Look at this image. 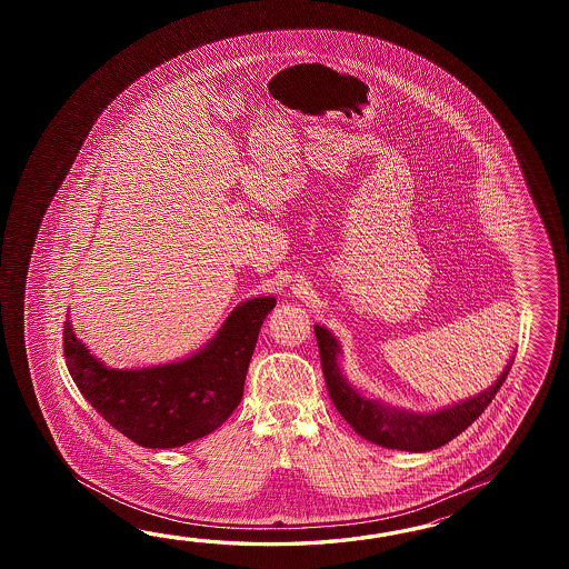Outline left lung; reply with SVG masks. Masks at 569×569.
Returning a JSON list of instances; mask_svg holds the SVG:
<instances>
[{"instance_id": "8db88e82", "label": "left lung", "mask_w": 569, "mask_h": 569, "mask_svg": "<svg viewBox=\"0 0 569 569\" xmlns=\"http://www.w3.org/2000/svg\"><path fill=\"white\" fill-rule=\"evenodd\" d=\"M319 343L321 368L326 376L327 392L339 415L353 427V431L376 446L400 451H431L460 436L482 415L496 392L505 385L512 360L495 385L472 399L461 400L436 412H409L388 407L378 399H368L346 380L339 370L341 353L338 339L326 327L315 326Z\"/></svg>"}]
</instances>
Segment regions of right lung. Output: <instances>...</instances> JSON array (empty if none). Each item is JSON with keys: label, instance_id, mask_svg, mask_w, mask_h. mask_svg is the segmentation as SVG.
I'll list each match as a JSON object with an SVG mask.
<instances>
[{"label": "right lung", "instance_id": "right-lung-1", "mask_svg": "<svg viewBox=\"0 0 569 569\" xmlns=\"http://www.w3.org/2000/svg\"><path fill=\"white\" fill-rule=\"evenodd\" d=\"M274 305V297L242 302L203 350L140 370L103 366L67 319L64 360L81 395L121 436L142 448H181L216 431L240 405L260 327Z\"/></svg>", "mask_w": 569, "mask_h": 569}]
</instances>
